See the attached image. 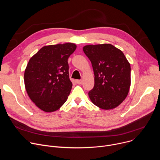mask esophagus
<instances>
[{
    "label": "esophagus",
    "mask_w": 160,
    "mask_h": 160,
    "mask_svg": "<svg viewBox=\"0 0 160 160\" xmlns=\"http://www.w3.org/2000/svg\"><path fill=\"white\" fill-rule=\"evenodd\" d=\"M76 82H77V83L80 85V84L82 83V80H76Z\"/></svg>",
    "instance_id": "esophagus-1"
}]
</instances>
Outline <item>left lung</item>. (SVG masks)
Masks as SVG:
<instances>
[{"mask_svg": "<svg viewBox=\"0 0 160 160\" xmlns=\"http://www.w3.org/2000/svg\"><path fill=\"white\" fill-rule=\"evenodd\" d=\"M83 51L92 63L94 87L88 92L91 101L103 109L119 106L130 87V65L122 51L109 43L87 45Z\"/></svg>", "mask_w": 160, "mask_h": 160, "instance_id": "8db88e82", "label": "left lung"}]
</instances>
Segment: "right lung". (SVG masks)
<instances>
[{
	"instance_id": "1",
	"label": "right lung",
	"mask_w": 160,
	"mask_h": 160,
	"mask_svg": "<svg viewBox=\"0 0 160 160\" xmlns=\"http://www.w3.org/2000/svg\"><path fill=\"white\" fill-rule=\"evenodd\" d=\"M77 48L73 43L46 45L28 61L24 74L30 99L45 112L59 109L70 95L72 83L68 59Z\"/></svg>"
}]
</instances>
